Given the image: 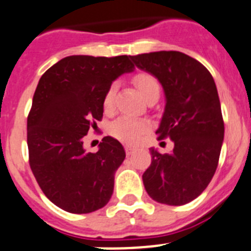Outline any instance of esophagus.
<instances>
[{
  "instance_id": "obj_1",
  "label": "esophagus",
  "mask_w": 251,
  "mask_h": 251,
  "mask_svg": "<svg viewBox=\"0 0 251 251\" xmlns=\"http://www.w3.org/2000/svg\"><path fill=\"white\" fill-rule=\"evenodd\" d=\"M134 151H135V149L132 148V146H130V145L125 146V152H126V155H127V156L132 155V153H134Z\"/></svg>"
}]
</instances>
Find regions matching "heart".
Here are the masks:
<instances>
[{"mask_svg":"<svg viewBox=\"0 0 251 251\" xmlns=\"http://www.w3.org/2000/svg\"><path fill=\"white\" fill-rule=\"evenodd\" d=\"M134 83L141 92V95L146 100H150L152 98H159L160 95V83L155 76L148 72H139L134 76ZM117 82L114 81L106 89L103 95V109L105 111L110 112L114 109L115 96L117 91ZM150 127V124L146 120H139V119H132V117H119L116 121L110 125L109 132L115 139L126 144H136L142 135Z\"/></svg>","mask_w":251,"mask_h":251,"instance_id":"obj_1","label":"heart"}]
</instances>
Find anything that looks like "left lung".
Here are the masks:
<instances>
[{
    "label": "left lung",
    "instance_id": "obj_1",
    "mask_svg": "<svg viewBox=\"0 0 251 251\" xmlns=\"http://www.w3.org/2000/svg\"><path fill=\"white\" fill-rule=\"evenodd\" d=\"M152 74L166 96L157 140L171 139V153L150 149L142 181L151 199L166 205L193 201L206 189L219 164L224 120L214 78L198 60L179 51L130 56Z\"/></svg>",
    "mask_w": 251,
    "mask_h": 251
}]
</instances>
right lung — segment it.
I'll use <instances>...</instances> for the list:
<instances>
[{"label": "right lung", "mask_w": 251, "mask_h": 251, "mask_svg": "<svg viewBox=\"0 0 251 251\" xmlns=\"http://www.w3.org/2000/svg\"><path fill=\"white\" fill-rule=\"evenodd\" d=\"M134 67L126 55L69 56L38 81L27 116L28 162L47 199L65 211L89 214L111 199L125 150L105 136L98 152H86L83 137L102 119L106 89Z\"/></svg>", "instance_id": "add662e5"}]
</instances>
